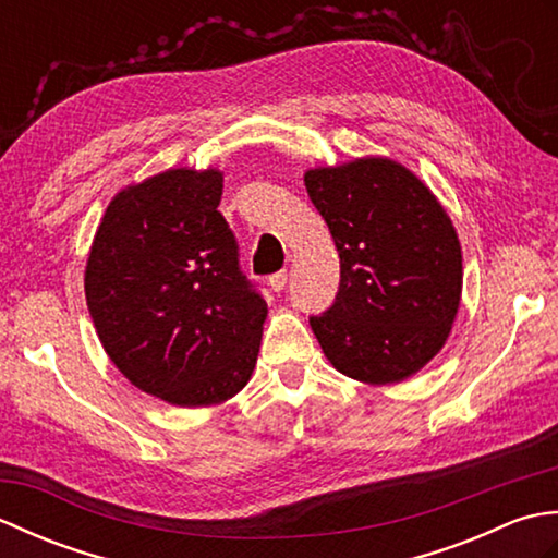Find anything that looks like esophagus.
Wrapping results in <instances>:
<instances>
[{
    "instance_id": "34e87169",
    "label": "esophagus",
    "mask_w": 558,
    "mask_h": 558,
    "mask_svg": "<svg viewBox=\"0 0 558 558\" xmlns=\"http://www.w3.org/2000/svg\"><path fill=\"white\" fill-rule=\"evenodd\" d=\"M268 286L272 288V292H282L288 286V270H278L272 272V276L268 278Z\"/></svg>"
}]
</instances>
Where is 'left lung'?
<instances>
[{
  "instance_id": "8db88e82",
  "label": "left lung",
  "mask_w": 558,
  "mask_h": 558,
  "mask_svg": "<svg viewBox=\"0 0 558 558\" xmlns=\"http://www.w3.org/2000/svg\"><path fill=\"white\" fill-rule=\"evenodd\" d=\"M304 186L340 256L336 302L310 316L340 374L398 384L444 348L462 292L453 222L417 174L390 158L306 170Z\"/></svg>"
}]
</instances>
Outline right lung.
Listing matches in <instances>:
<instances>
[{"label": "right lung", "mask_w": 558, "mask_h": 558, "mask_svg": "<svg viewBox=\"0 0 558 558\" xmlns=\"http://www.w3.org/2000/svg\"><path fill=\"white\" fill-rule=\"evenodd\" d=\"M220 170L177 168L117 194L93 236L86 302L112 364L170 405L246 386L268 314L218 210Z\"/></svg>", "instance_id": "right-lung-1"}]
</instances>
